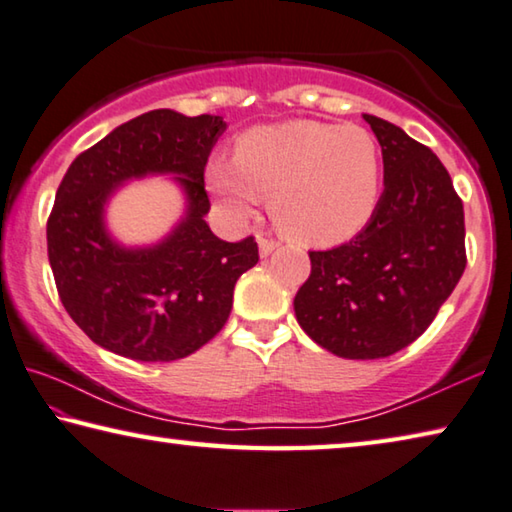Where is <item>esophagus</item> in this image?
Segmentation results:
<instances>
[{"label":"esophagus","instance_id":"34e87169","mask_svg":"<svg viewBox=\"0 0 512 512\" xmlns=\"http://www.w3.org/2000/svg\"><path fill=\"white\" fill-rule=\"evenodd\" d=\"M276 247H279V242H276V240L263 238V236L258 238V249H261V256H263V258H265V256H270Z\"/></svg>","mask_w":512,"mask_h":512}]
</instances>
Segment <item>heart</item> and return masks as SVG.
Wrapping results in <instances>:
<instances>
[{
	"label": "heart",
	"instance_id": "b5f03b06",
	"mask_svg": "<svg viewBox=\"0 0 512 512\" xmlns=\"http://www.w3.org/2000/svg\"><path fill=\"white\" fill-rule=\"evenodd\" d=\"M206 179L231 220H245L270 195L272 220L288 238L329 247L372 220L383 158L358 124L292 120L247 131L233 158L208 163Z\"/></svg>",
	"mask_w": 512,
	"mask_h": 512
}]
</instances>
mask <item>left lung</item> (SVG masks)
<instances>
[{
	"mask_svg": "<svg viewBox=\"0 0 512 512\" xmlns=\"http://www.w3.org/2000/svg\"><path fill=\"white\" fill-rule=\"evenodd\" d=\"M383 154V195L356 238L308 251L295 315L340 358L397 354L429 329L465 272V213L447 167L404 129L363 115Z\"/></svg>",
	"mask_w": 512,
	"mask_h": 512,
	"instance_id": "8db88e82",
	"label": "left lung"
}]
</instances>
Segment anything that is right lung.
<instances>
[{
    "label": "right lung",
    "mask_w": 512,
    "mask_h": 512,
    "mask_svg": "<svg viewBox=\"0 0 512 512\" xmlns=\"http://www.w3.org/2000/svg\"><path fill=\"white\" fill-rule=\"evenodd\" d=\"M224 131L220 115L158 108L120 124L67 167L47 220V254L67 315L95 345L170 363L229 320L233 288L258 263V245L251 236L220 240L204 220V170ZM149 173L175 174L187 215L156 246L124 248L105 229V204L122 182Z\"/></svg>",
    "instance_id": "add662e5"
}]
</instances>
